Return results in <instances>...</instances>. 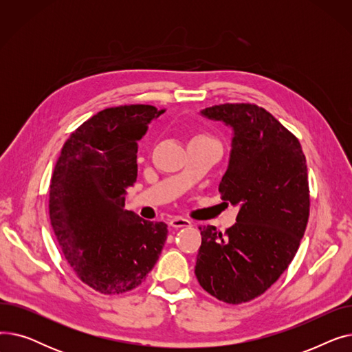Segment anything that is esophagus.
Returning <instances> with one entry per match:
<instances>
[{
    "instance_id": "esophagus-1",
    "label": "esophagus",
    "mask_w": 352,
    "mask_h": 352,
    "mask_svg": "<svg viewBox=\"0 0 352 352\" xmlns=\"http://www.w3.org/2000/svg\"><path fill=\"white\" fill-rule=\"evenodd\" d=\"M170 226L173 228H184V227H191V221H188L187 218H181V217H175L170 221Z\"/></svg>"
}]
</instances>
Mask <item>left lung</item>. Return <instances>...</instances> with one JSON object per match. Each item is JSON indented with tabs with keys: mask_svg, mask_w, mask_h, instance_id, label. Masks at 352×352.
I'll list each match as a JSON object with an SVG mask.
<instances>
[{
	"mask_svg": "<svg viewBox=\"0 0 352 352\" xmlns=\"http://www.w3.org/2000/svg\"><path fill=\"white\" fill-rule=\"evenodd\" d=\"M201 114L232 128L224 201L238 206L226 232L201 226L195 275L227 304L264 294L298 251L309 217L307 161L298 138L255 104H221Z\"/></svg>",
	"mask_w": 352,
	"mask_h": 352,
	"instance_id": "8db88e82",
	"label": "left lung"
}]
</instances>
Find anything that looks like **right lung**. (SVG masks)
<instances>
[{
    "mask_svg": "<svg viewBox=\"0 0 352 352\" xmlns=\"http://www.w3.org/2000/svg\"><path fill=\"white\" fill-rule=\"evenodd\" d=\"M165 109L120 105L92 116L65 141L50 184V219L78 278L107 295L138 287L165 244L166 224L124 210L137 181L138 141Z\"/></svg>",
    "mask_w": 352,
    "mask_h": 352,
    "instance_id": "add662e5",
    "label": "right lung"
}]
</instances>
